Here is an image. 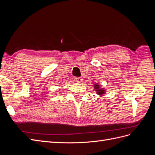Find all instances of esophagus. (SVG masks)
<instances>
[{
    "instance_id": "1",
    "label": "esophagus",
    "mask_w": 155,
    "mask_h": 155,
    "mask_svg": "<svg viewBox=\"0 0 155 155\" xmlns=\"http://www.w3.org/2000/svg\"><path fill=\"white\" fill-rule=\"evenodd\" d=\"M76 81L78 83H81L83 82V79H82L81 78H80V77L76 78Z\"/></svg>"
}]
</instances>
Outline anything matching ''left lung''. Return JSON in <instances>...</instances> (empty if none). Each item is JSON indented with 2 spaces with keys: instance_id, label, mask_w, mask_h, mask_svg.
<instances>
[{
  "instance_id": "obj_1",
  "label": "left lung",
  "mask_w": 155,
  "mask_h": 155,
  "mask_svg": "<svg viewBox=\"0 0 155 155\" xmlns=\"http://www.w3.org/2000/svg\"><path fill=\"white\" fill-rule=\"evenodd\" d=\"M94 88L95 91H96L97 94L98 95H100V96H102L103 94H104L105 93V90L104 88H100V85H97V84H96V85H95L94 86Z\"/></svg>"
}]
</instances>
